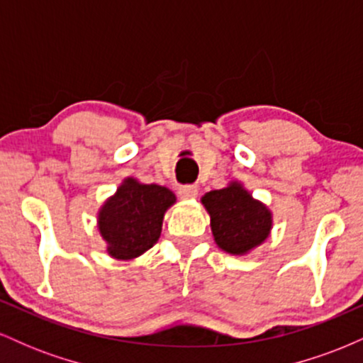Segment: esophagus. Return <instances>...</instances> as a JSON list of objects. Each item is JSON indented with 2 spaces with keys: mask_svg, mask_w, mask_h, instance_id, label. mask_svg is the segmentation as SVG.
<instances>
[{
  "mask_svg": "<svg viewBox=\"0 0 363 363\" xmlns=\"http://www.w3.org/2000/svg\"><path fill=\"white\" fill-rule=\"evenodd\" d=\"M179 196L182 199H194L198 196V187L196 186H181L179 187Z\"/></svg>",
  "mask_w": 363,
  "mask_h": 363,
  "instance_id": "1",
  "label": "esophagus"
}]
</instances>
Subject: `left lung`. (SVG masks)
Here are the masks:
<instances>
[{
  "instance_id": "obj_1",
  "label": "left lung",
  "mask_w": 363,
  "mask_h": 363,
  "mask_svg": "<svg viewBox=\"0 0 363 363\" xmlns=\"http://www.w3.org/2000/svg\"><path fill=\"white\" fill-rule=\"evenodd\" d=\"M201 203L210 215L215 242L225 252L244 256L272 234L273 213L240 182L232 181L223 189L210 191Z\"/></svg>"
}]
</instances>
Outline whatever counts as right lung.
I'll return each instance as SVG.
<instances>
[{
	"mask_svg": "<svg viewBox=\"0 0 363 363\" xmlns=\"http://www.w3.org/2000/svg\"><path fill=\"white\" fill-rule=\"evenodd\" d=\"M176 203L165 186L126 177L99 210L97 227L116 259H135L157 244L164 215Z\"/></svg>",
	"mask_w": 363,
	"mask_h": 363,
	"instance_id": "obj_1",
	"label": "right lung"
}]
</instances>
